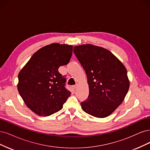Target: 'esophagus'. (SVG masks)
<instances>
[{
    "label": "esophagus",
    "instance_id": "esophagus-1",
    "mask_svg": "<svg viewBox=\"0 0 150 150\" xmlns=\"http://www.w3.org/2000/svg\"><path fill=\"white\" fill-rule=\"evenodd\" d=\"M78 86H79V84H78V83H76L75 85H74V88H75V89H76L77 88H78Z\"/></svg>",
    "mask_w": 150,
    "mask_h": 150
}]
</instances>
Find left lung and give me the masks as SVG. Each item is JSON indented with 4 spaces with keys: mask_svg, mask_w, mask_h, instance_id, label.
<instances>
[{
    "mask_svg": "<svg viewBox=\"0 0 150 150\" xmlns=\"http://www.w3.org/2000/svg\"><path fill=\"white\" fill-rule=\"evenodd\" d=\"M89 86L88 98L80 103L85 112L105 118L117 108L127 94L129 82L125 66L112 52L91 44L75 46Z\"/></svg>",
    "mask_w": 150,
    "mask_h": 150,
    "instance_id": "left-lung-1",
    "label": "left lung"
}]
</instances>
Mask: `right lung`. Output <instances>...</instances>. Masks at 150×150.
<instances>
[{"mask_svg": "<svg viewBox=\"0 0 150 150\" xmlns=\"http://www.w3.org/2000/svg\"><path fill=\"white\" fill-rule=\"evenodd\" d=\"M73 47L52 43L33 54L19 72L17 88L28 108L39 116L51 115L63 108L71 92L65 88V76L59 70L68 64Z\"/></svg>", "mask_w": 150, "mask_h": 150, "instance_id": "right-lung-1", "label": "right lung"}]
</instances>
